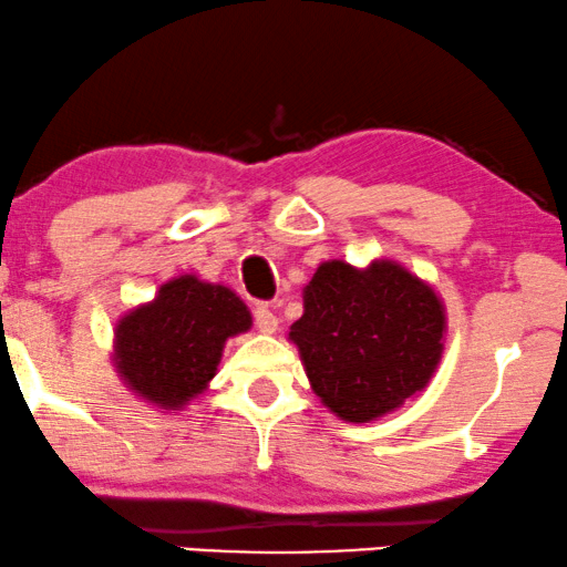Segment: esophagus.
I'll return each instance as SVG.
<instances>
[{"instance_id":"1","label":"esophagus","mask_w":567,"mask_h":567,"mask_svg":"<svg viewBox=\"0 0 567 567\" xmlns=\"http://www.w3.org/2000/svg\"><path fill=\"white\" fill-rule=\"evenodd\" d=\"M254 319H256V327H259V332H264V334H275V332H277L279 319L275 317V311H271L269 306H259V308H256Z\"/></svg>"}]
</instances>
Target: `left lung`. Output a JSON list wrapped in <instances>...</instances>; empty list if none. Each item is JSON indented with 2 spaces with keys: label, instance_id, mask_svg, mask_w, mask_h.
Segmentation results:
<instances>
[{
  "label": "left lung",
  "instance_id": "8db88e82",
  "mask_svg": "<svg viewBox=\"0 0 567 567\" xmlns=\"http://www.w3.org/2000/svg\"><path fill=\"white\" fill-rule=\"evenodd\" d=\"M444 306L398 261L355 269L324 261L303 288L290 340L311 390L350 424H369L419 395L444 350Z\"/></svg>",
  "mask_w": 567,
  "mask_h": 567
}]
</instances>
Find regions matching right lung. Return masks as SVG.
Wrapping results in <instances>:
<instances>
[{"label":"right lung","mask_w":567,"mask_h":567,"mask_svg":"<svg viewBox=\"0 0 567 567\" xmlns=\"http://www.w3.org/2000/svg\"><path fill=\"white\" fill-rule=\"evenodd\" d=\"M248 329L250 311L230 288L183 275L117 321L114 367L146 403L181 411L209 386L225 342Z\"/></svg>","instance_id":"obj_1"}]
</instances>
